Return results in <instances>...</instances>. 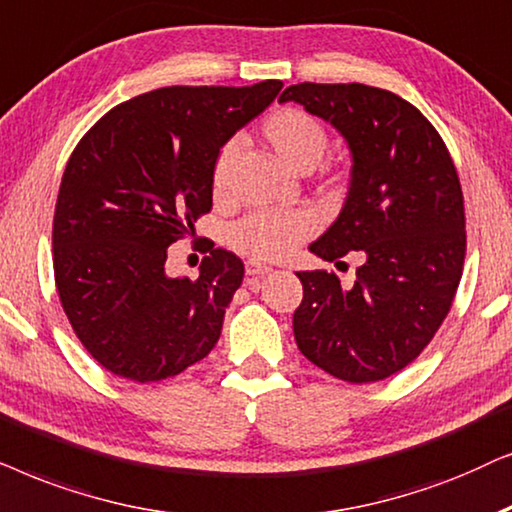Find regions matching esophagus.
Masks as SVG:
<instances>
[{
    "instance_id": "obj_1",
    "label": "esophagus",
    "mask_w": 512,
    "mask_h": 512,
    "mask_svg": "<svg viewBox=\"0 0 512 512\" xmlns=\"http://www.w3.org/2000/svg\"><path fill=\"white\" fill-rule=\"evenodd\" d=\"M269 271H271V267H267V264H262V262H257V260H250L248 264H245V274H248L250 278L264 276V274H269Z\"/></svg>"
}]
</instances>
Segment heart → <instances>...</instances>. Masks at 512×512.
<instances>
[{
    "instance_id": "1",
    "label": "heart",
    "mask_w": 512,
    "mask_h": 512,
    "mask_svg": "<svg viewBox=\"0 0 512 512\" xmlns=\"http://www.w3.org/2000/svg\"><path fill=\"white\" fill-rule=\"evenodd\" d=\"M260 135L271 152L295 170L316 166L330 142L327 128L302 107H281L271 112L262 121ZM231 163L234 149H220L210 170L215 201H224L231 192ZM311 229V215L302 210H255L229 229V243L255 260L276 262L288 257L311 234Z\"/></svg>"
}]
</instances>
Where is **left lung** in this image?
<instances>
[{
  "label": "left lung",
  "mask_w": 512,
  "mask_h": 512,
  "mask_svg": "<svg viewBox=\"0 0 512 512\" xmlns=\"http://www.w3.org/2000/svg\"><path fill=\"white\" fill-rule=\"evenodd\" d=\"M278 100L335 126L353 159L342 213L309 250L325 262L356 252V281L299 271L297 346L337 379H386L426 349L459 288L466 215L454 161L431 121L384 88L304 81Z\"/></svg>",
  "instance_id": "1"
}]
</instances>
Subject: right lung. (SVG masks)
Segmentation results:
<instances>
[{
    "mask_svg": "<svg viewBox=\"0 0 512 512\" xmlns=\"http://www.w3.org/2000/svg\"><path fill=\"white\" fill-rule=\"evenodd\" d=\"M281 88H156L109 109L74 147L53 215V271L74 335L105 370L152 384L213 351L243 262L210 245L199 278H173L168 245L210 213L222 145Z\"/></svg>",
    "mask_w": 512,
    "mask_h": 512,
    "instance_id": "obj_1",
    "label": "right lung"
}]
</instances>
